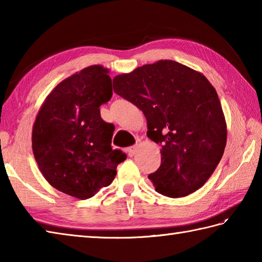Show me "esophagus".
Returning a JSON list of instances; mask_svg holds the SVG:
<instances>
[{
  "mask_svg": "<svg viewBox=\"0 0 262 262\" xmlns=\"http://www.w3.org/2000/svg\"><path fill=\"white\" fill-rule=\"evenodd\" d=\"M137 148H138V144H135V145L128 147V149H127L128 155H129V157H133V155H135V153L137 152Z\"/></svg>",
  "mask_w": 262,
  "mask_h": 262,
  "instance_id": "esophagus-1",
  "label": "esophagus"
}]
</instances>
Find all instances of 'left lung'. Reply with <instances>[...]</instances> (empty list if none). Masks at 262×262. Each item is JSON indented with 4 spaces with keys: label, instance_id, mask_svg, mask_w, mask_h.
I'll use <instances>...</instances> for the list:
<instances>
[{
    "label": "left lung",
    "instance_id": "8db88e82",
    "mask_svg": "<svg viewBox=\"0 0 262 262\" xmlns=\"http://www.w3.org/2000/svg\"><path fill=\"white\" fill-rule=\"evenodd\" d=\"M114 91L143 111L147 137L162 147L160 168L148 174L155 190L179 198L203 187L223 157L227 134L209 81L165 59L117 75Z\"/></svg>",
    "mask_w": 262,
    "mask_h": 262
}]
</instances>
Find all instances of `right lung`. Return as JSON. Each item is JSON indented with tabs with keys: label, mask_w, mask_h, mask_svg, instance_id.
I'll return each instance as SVG.
<instances>
[{
	"label": "right lung",
	"mask_w": 262,
	"mask_h": 262,
	"mask_svg": "<svg viewBox=\"0 0 262 262\" xmlns=\"http://www.w3.org/2000/svg\"><path fill=\"white\" fill-rule=\"evenodd\" d=\"M113 97L108 70L89 66L60 82L46 98L32 128V151L45 179L79 199L109 186L127 155L111 146L115 126L100 115Z\"/></svg>",
	"instance_id": "1"
}]
</instances>
